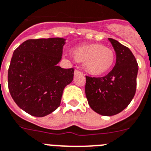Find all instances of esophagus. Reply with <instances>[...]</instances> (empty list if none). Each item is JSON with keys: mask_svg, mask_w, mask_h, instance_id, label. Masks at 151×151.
I'll list each match as a JSON object with an SVG mask.
<instances>
[{"mask_svg": "<svg viewBox=\"0 0 151 151\" xmlns=\"http://www.w3.org/2000/svg\"><path fill=\"white\" fill-rule=\"evenodd\" d=\"M83 73H81V72L80 71V70H74V76H78V75H82Z\"/></svg>", "mask_w": 151, "mask_h": 151, "instance_id": "34e87169", "label": "esophagus"}]
</instances>
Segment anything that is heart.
<instances>
[{
    "label": "heart",
    "mask_w": 151,
    "mask_h": 151,
    "mask_svg": "<svg viewBox=\"0 0 151 151\" xmlns=\"http://www.w3.org/2000/svg\"><path fill=\"white\" fill-rule=\"evenodd\" d=\"M77 62L83 63L85 71L92 76L103 75L112 68L116 55L113 50L101 43L82 45L72 50Z\"/></svg>",
    "instance_id": "b5f03b06"
}]
</instances>
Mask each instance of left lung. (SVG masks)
<instances>
[{"instance_id":"left-lung-1","label":"left lung","mask_w":151,"mask_h":151,"mask_svg":"<svg viewBox=\"0 0 151 151\" xmlns=\"http://www.w3.org/2000/svg\"><path fill=\"white\" fill-rule=\"evenodd\" d=\"M116 52V65L102 78L86 76L85 94L95 112L111 116L119 113L135 95L138 64L133 52L117 40L109 38Z\"/></svg>"}]
</instances>
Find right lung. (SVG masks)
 Returning a JSON list of instances; mask_svg holds the SVG:
<instances>
[{
  "label": "right lung",
  "instance_id": "add662e5",
  "mask_svg": "<svg viewBox=\"0 0 151 151\" xmlns=\"http://www.w3.org/2000/svg\"><path fill=\"white\" fill-rule=\"evenodd\" d=\"M66 40H29L14 51L9 69L8 89L18 106L29 115L43 117L60 106L65 87L73 78V68L63 69Z\"/></svg>",
  "mask_w": 151,
  "mask_h": 151
}]
</instances>
